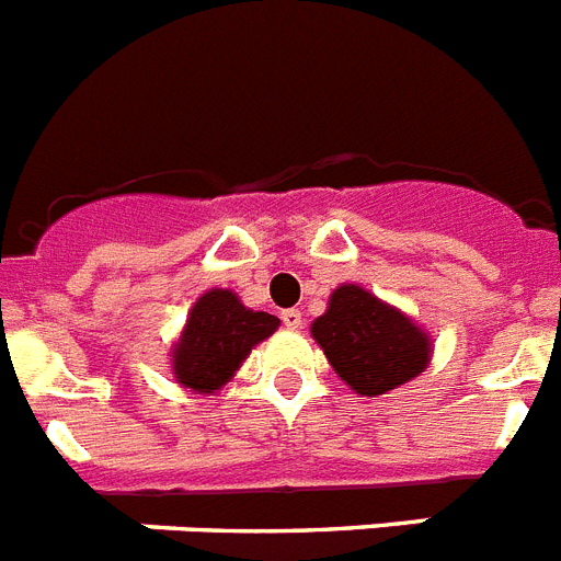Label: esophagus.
<instances>
[{"label": "esophagus", "mask_w": 561, "mask_h": 561, "mask_svg": "<svg viewBox=\"0 0 561 561\" xmlns=\"http://www.w3.org/2000/svg\"><path fill=\"white\" fill-rule=\"evenodd\" d=\"M282 324H285L287 330H299L301 328V313L296 308L290 310H282Z\"/></svg>", "instance_id": "1"}]
</instances>
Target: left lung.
<instances>
[{"label":"left lung","instance_id":"1","mask_svg":"<svg viewBox=\"0 0 561 561\" xmlns=\"http://www.w3.org/2000/svg\"><path fill=\"white\" fill-rule=\"evenodd\" d=\"M310 333L341 381L367 398L412 381L432 358L426 330L358 285L335 287Z\"/></svg>","mask_w":561,"mask_h":561}]
</instances>
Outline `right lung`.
<instances>
[{
    "label": "right lung",
    "instance_id": "obj_1",
    "mask_svg": "<svg viewBox=\"0 0 561 561\" xmlns=\"http://www.w3.org/2000/svg\"><path fill=\"white\" fill-rule=\"evenodd\" d=\"M279 319L245 308L240 296L214 287L194 301L186 328L172 350V373L178 383L194 392L226 387L260 341L274 335Z\"/></svg>",
    "mask_w": 561,
    "mask_h": 561
}]
</instances>
